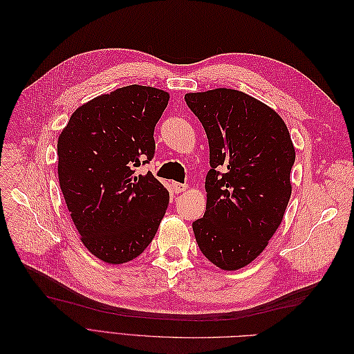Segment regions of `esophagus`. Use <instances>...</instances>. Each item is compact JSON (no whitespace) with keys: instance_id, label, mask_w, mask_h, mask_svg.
I'll return each instance as SVG.
<instances>
[{"instance_id":"obj_1","label":"esophagus","mask_w":354,"mask_h":354,"mask_svg":"<svg viewBox=\"0 0 354 354\" xmlns=\"http://www.w3.org/2000/svg\"><path fill=\"white\" fill-rule=\"evenodd\" d=\"M173 189L176 194H181V192H186L189 189V186L185 183H177V181H173Z\"/></svg>"}]
</instances>
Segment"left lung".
<instances>
[{"label":"left lung","instance_id":"8db88e82","mask_svg":"<svg viewBox=\"0 0 354 354\" xmlns=\"http://www.w3.org/2000/svg\"><path fill=\"white\" fill-rule=\"evenodd\" d=\"M209 143L207 209L192 227L221 270H239L264 250L291 198L295 147L281 115L232 88L187 93Z\"/></svg>","mask_w":354,"mask_h":354}]
</instances>
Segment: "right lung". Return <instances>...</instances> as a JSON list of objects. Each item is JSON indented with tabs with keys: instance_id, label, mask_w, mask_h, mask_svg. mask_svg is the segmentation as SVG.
I'll list each match as a JSON object with an SVG mask.
<instances>
[{
	"instance_id": "obj_1",
	"label": "right lung",
	"mask_w": 354,
	"mask_h": 354,
	"mask_svg": "<svg viewBox=\"0 0 354 354\" xmlns=\"http://www.w3.org/2000/svg\"><path fill=\"white\" fill-rule=\"evenodd\" d=\"M169 94L127 85L81 104L57 140V174L80 239L94 257L124 264L152 242L169 194L136 168L155 153L153 130Z\"/></svg>"
}]
</instances>
